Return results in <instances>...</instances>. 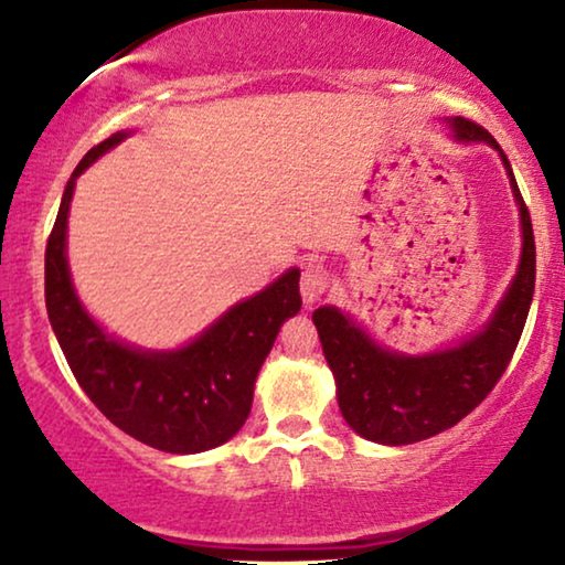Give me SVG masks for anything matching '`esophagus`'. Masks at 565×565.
Masks as SVG:
<instances>
[{
    "instance_id": "34e87169",
    "label": "esophagus",
    "mask_w": 565,
    "mask_h": 565,
    "mask_svg": "<svg viewBox=\"0 0 565 565\" xmlns=\"http://www.w3.org/2000/svg\"><path fill=\"white\" fill-rule=\"evenodd\" d=\"M331 285V277H329V269L321 267V265H308L303 269V277H300V296H303L306 306L316 303V300H321L323 292L329 290Z\"/></svg>"
}]
</instances>
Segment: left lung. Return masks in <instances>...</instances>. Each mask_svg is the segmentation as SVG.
I'll return each mask as SVG.
<instances>
[{
  "label": "left lung",
  "mask_w": 565,
  "mask_h": 565,
  "mask_svg": "<svg viewBox=\"0 0 565 565\" xmlns=\"http://www.w3.org/2000/svg\"><path fill=\"white\" fill-rule=\"evenodd\" d=\"M460 141H486L501 153L522 215V259L512 288L507 290L491 321L452 350L406 358L377 347L352 319L337 308L313 311L337 398L347 424L360 437L381 445H412L450 429L493 391L520 344L535 292V234L530 211L489 130L468 118H452Z\"/></svg>",
  "instance_id": "8db88e82"
}]
</instances>
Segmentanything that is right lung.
<instances>
[{"instance_id":"1","label":"right lung","mask_w":565,"mask_h":565,"mask_svg":"<svg viewBox=\"0 0 565 565\" xmlns=\"http://www.w3.org/2000/svg\"><path fill=\"white\" fill-rule=\"evenodd\" d=\"M128 134H113L87 151L66 182L45 246V308L76 383L115 427L164 452L218 447L244 427L254 381L282 321L300 311V273L236 303L195 342L174 352H141L107 337L76 298L66 265V218L74 182Z\"/></svg>"}]
</instances>
